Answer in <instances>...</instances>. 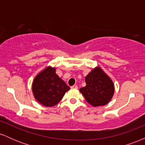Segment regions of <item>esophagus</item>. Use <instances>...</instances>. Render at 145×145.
Segmentation results:
<instances>
[{
  "label": "esophagus",
  "mask_w": 145,
  "mask_h": 145,
  "mask_svg": "<svg viewBox=\"0 0 145 145\" xmlns=\"http://www.w3.org/2000/svg\"><path fill=\"white\" fill-rule=\"evenodd\" d=\"M71 89H78V86L77 85H74L71 86Z\"/></svg>",
  "instance_id": "34e87169"
}]
</instances>
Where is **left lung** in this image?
I'll use <instances>...</instances> for the list:
<instances>
[{
  "label": "left lung",
  "instance_id": "obj_1",
  "mask_svg": "<svg viewBox=\"0 0 145 145\" xmlns=\"http://www.w3.org/2000/svg\"><path fill=\"white\" fill-rule=\"evenodd\" d=\"M86 86L80 92L91 106H102L111 100L114 93V85L110 78L100 67H96L85 77Z\"/></svg>",
  "mask_w": 145,
  "mask_h": 145
}]
</instances>
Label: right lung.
<instances>
[{"mask_svg":"<svg viewBox=\"0 0 145 145\" xmlns=\"http://www.w3.org/2000/svg\"><path fill=\"white\" fill-rule=\"evenodd\" d=\"M70 88L56 74L55 67L48 66L35 77L32 84L34 97L46 107L56 105Z\"/></svg>","mask_w":145,"mask_h":145,"instance_id":"obj_1","label":"right lung"}]
</instances>
